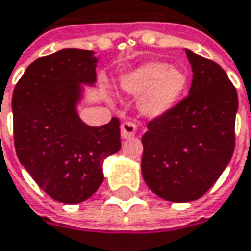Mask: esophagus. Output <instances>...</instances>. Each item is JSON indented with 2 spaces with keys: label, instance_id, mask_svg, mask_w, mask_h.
<instances>
[{
  "label": "esophagus",
  "instance_id": "1",
  "mask_svg": "<svg viewBox=\"0 0 251 251\" xmlns=\"http://www.w3.org/2000/svg\"><path fill=\"white\" fill-rule=\"evenodd\" d=\"M136 130H138V125L132 121H125L122 125H121V133H122V138L127 139V138H132L136 135Z\"/></svg>",
  "mask_w": 251,
  "mask_h": 251
}]
</instances>
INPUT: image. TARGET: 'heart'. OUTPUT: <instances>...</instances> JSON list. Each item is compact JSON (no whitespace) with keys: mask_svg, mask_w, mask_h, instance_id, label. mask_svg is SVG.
Returning <instances> with one entry per match:
<instances>
[{"mask_svg":"<svg viewBox=\"0 0 251 251\" xmlns=\"http://www.w3.org/2000/svg\"><path fill=\"white\" fill-rule=\"evenodd\" d=\"M188 83L182 69L170 67L162 61H148L126 73L119 81L122 92L144 96L142 107L151 116H159L179 102Z\"/></svg>","mask_w":251,"mask_h":251,"instance_id":"1","label":"heart"}]
</instances>
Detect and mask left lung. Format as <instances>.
Segmentation results:
<instances>
[{
	"instance_id": "8db88e82",
	"label": "left lung",
	"mask_w": 251,
	"mask_h": 251,
	"mask_svg": "<svg viewBox=\"0 0 251 251\" xmlns=\"http://www.w3.org/2000/svg\"><path fill=\"white\" fill-rule=\"evenodd\" d=\"M185 53L194 73L190 95L149 121L142 136L144 179L156 195L172 202L202 197L236 147V87L216 61Z\"/></svg>"
}]
</instances>
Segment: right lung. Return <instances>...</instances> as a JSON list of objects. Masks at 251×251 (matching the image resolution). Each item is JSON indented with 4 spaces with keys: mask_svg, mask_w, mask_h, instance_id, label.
<instances>
[{
    "mask_svg": "<svg viewBox=\"0 0 251 251\" xmlns=\"http://www.w3.org/2000/svg\"><path fill=\"white\" fill-rule=\"evenodd\" d=\"M96 61L93 51L80 49L37 58L12 93L17 156L38 187L63 204L96 193L104 158L121 149L118 118L93 127L76 112L80 83L96 80Z\"/></svg>",
    "mask_w": 251,
    "mask_h": 251,
    "instance_id": "add662e5",
    "label": "right lung"
}]
</instances>
